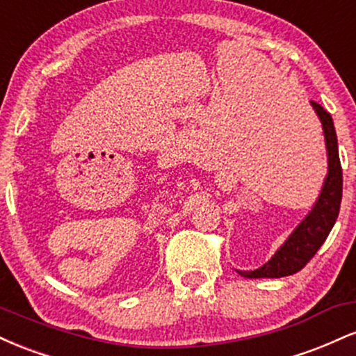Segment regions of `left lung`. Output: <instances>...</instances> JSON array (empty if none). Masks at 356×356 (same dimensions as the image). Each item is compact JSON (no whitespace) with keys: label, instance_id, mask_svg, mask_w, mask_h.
Here are the masks:
<instances>
[{"label":"left lung","instance_id":"1","mask_svg":"<svg viewBox=\"0 0 356 356\" xmlns=\"http://www.w3.org/2000/svg\"><path fill=\"white\" fill-rule=\"evenodd\" d=\"M312 105L321 120L326 150H328V175L325 179V186L312 212L306 216L283 246L277 249L275 256L264 266L254 271H238L243 277H283L301 271L316 254L337 222L343 192V170L338 155L337 132L330 112H326L316 102H312Z\"/></svg>","mask_w":356,"mask_h":356}]
</instances>
